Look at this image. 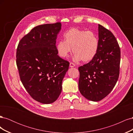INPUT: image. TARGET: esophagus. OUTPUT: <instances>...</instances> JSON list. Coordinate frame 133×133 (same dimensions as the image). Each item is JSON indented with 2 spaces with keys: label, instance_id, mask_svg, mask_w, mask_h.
I'll return each instance as SVG.
<instances>
[{
  "label": "esophagus",
  "instance_id": "esophagus-1",
  "mask_svg": "<svg viewBox=\"0 0 133 133\" xmlns=\"http://www.w3.org/2000/svg\"><path fill=\"white\" fill-rule=\"evenodd\" d=\"M75 66V65L74 64V63H70V67L71 68H73V67H74Z\"/></svg>",
  "mask_w": 133,
  "mask_h": 133
}]
</instances>
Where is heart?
Here are the masks:
<instances>
[{
    "label": "heart",
    "mask_w": 133,
    "mask_h": 133,
    "mask_svg": "<svg viewBox=\"0 0 133 133\" xmlns=\"http://www.w3.org/2000/svg\"><path fill=\"white\" fill-rule=\"evenodd\" d=\"M64 41L58 42L56 48L59 57L66 58L71 51L76 61L89 62L97 54L99 42L96 34L91 31L71 28L64 34Z\"/></svg>",
    "instance_id": "heart-1"
}]
</instances>
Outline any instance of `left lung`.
<instances>
[{
  "label": "left lung",
  "instance_id": "1",
  "mask_svg": "<svg viewBox=\"0 0 133 133\" xmlns=\"http://www.w3.org/2000/svg\"><path fill=\"white\" fill-rule=\"evenodd\" d=\"M99 50L95 57L79 66V90L86 99L102 100L115 87L119 76L120 49L111 32L99 24Z\"/></svg>",
  "mask_w": 133,
  "mask_h": 133
}]
</instances>
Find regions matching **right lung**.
Returning a JSON list of instances; mask_svg holds the SVG:
<instances>
[{
    "instance_id": "1",
    "label": "right lung",
    "mask_w": 133,
    "mask_h": 133,
    "mask_svg": "<svg viewBox=\"0 0 133 133\" xmlns=\"http://www.w3.org/2000/svg\"><path fill=\"white\" fill-rule=\"evenodd\" d=\"M61 23L34 27L19 41L16 63L20 79L31 97L43 104L54 102L61 93L69 62L56 48Z\"/></svg>"
}]
</instances>
